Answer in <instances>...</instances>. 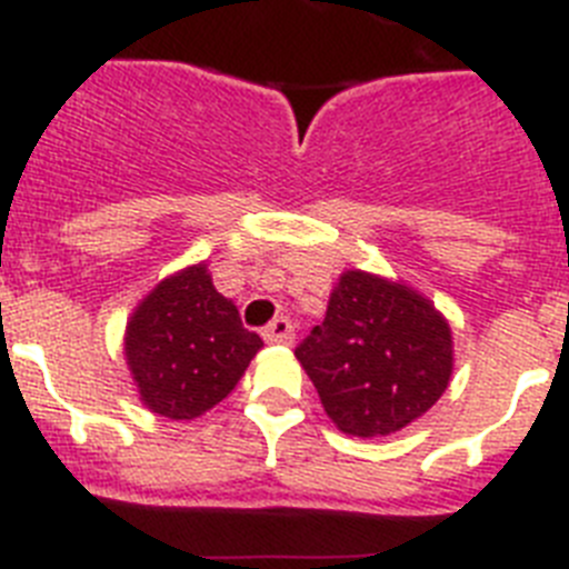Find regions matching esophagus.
<instances>
[{"instance_id": "obj_1", "label": "esophagus", "mask_w": 569, "mask_h": 569, "mask_svg": "<svg viewBox=\"0 0 569 569\" xmlns=\"http://www.w3.org/2000/svg\"><path fill=\"white\" fill-rule=\"evenodd\" d=\"M261 336H264V341H270V345H290L296 336L293 321H290L288 316H279V319H273L268 328L261 330Z\"/></svg>"}]
</instances>
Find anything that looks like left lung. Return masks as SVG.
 Segmentation results:
<instances>
[{"mask_svg":"<svg viewBox=\"0 0 569 569\" xmlns=\"http://www.w3.org/2000/svg\"><path fill=\"white\" fill-rule=\"evenodd\" d=\"M296 359L341 433L373 439L441 399L453 373V336L433 301L413 288L347 270Z\"/></svg>","mask_w":569,"mask_h":569,"instance_id":"8db88e82","label":"left lung"}]
</instances>
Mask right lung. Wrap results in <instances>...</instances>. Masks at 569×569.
I'll return each instance as SVG.
<instances>
[{
  "label": "right lung",
  "instance_id": "add662e5",
  "mask_svg": "<svg viewBox=\"0 0 569 569\" xmlns=\"http://www.w3.org/2000/svg\"><path fill=\"white\" fill-rule=\"evenodd\" d=\"M259 350V333L244 328L233 301L213 288L208 264L159 281L124 333V359L144 407L173 421L219 405Z\"/></svg>",
  "mask_w": 569,
  "mask_h": 569
}]
</instances>
